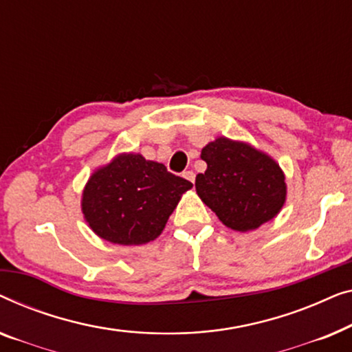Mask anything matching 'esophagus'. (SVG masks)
Masks as SVG:
<instances>
[{
	"label": "esophagus",
	"instance_id": "1",
	"mask_svg": "<svg viewBox=\"0 0 352 352\" xmlns=\"http://www.w3.org/2000/svg\"><path fill=\"white\" fill-rule=\"evenodd\" d=\"M183 177L186 178V180H190L191 183H195V180H196V174L192 170H186V172H183Z\"/></svg>",
	"mask_w": 352,
	"mask_h": 352
}]
</instances>
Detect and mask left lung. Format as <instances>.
Wrapping results in <instances>:
<instances>
[{"label": "left lung", "mask_w": 352, "mask_h": 352, "mask_svg": "<svg viewBox=\"0 0 352 352\" xmlns=\"http://www.w3.org/2000/svg\"><path fill=\"white\" fill-rule=\"evenodd\" d=\"M207 162L196 175V191L221 223L252 231L279 214L285 202V175L273 157L249 143L219 137L201 151Z\"/></svg>", "instance_id": "1"}]
</instances>
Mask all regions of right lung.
I'll use <instances>...</instances> for the list:
<instances>
[{
  "label": "right lung",
  "mask_w": 352,
  "mask_h": 352,
  "mask_svg": "<svg viewBox=\"0 0 352 352\" xmlns=\"http://www.w3.org/2000/svg\"><path fill=\"white\" fill-rule=\"evenodd\" d=\"M191 182L138 153H122L97 169L82 191L87 225L102 239L140 245L161 234Z\"/></svg>",
  "instance_id": "obj_1"
}]
</instances>
